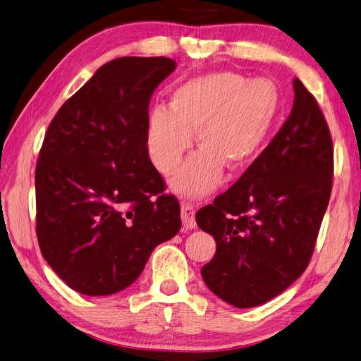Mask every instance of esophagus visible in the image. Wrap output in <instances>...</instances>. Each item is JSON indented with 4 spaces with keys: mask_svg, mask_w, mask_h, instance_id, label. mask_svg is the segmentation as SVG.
Masks as SVG:
<instances>
[{
    "mask_svg": "<svg viewBox=\"0 0 361 361\" xmlns=\"http://www.w3.org/2000/svg\"><path fill=\"white\" fill-rule=\"evenodd\" d=\"M180 217H182V226H184V230L197 228V222H195V209H193V206L182 204Z\"/></svg>",
    "mask_w": 361,
    "mask_h": 361,
    "instance_id": "obj_1",
    "label": "esophagus"
}]
</instances>
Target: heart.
<instances>
[{"instance_id": "b5f03b06", "label": "heart", "mask_w": 361, "mask_h": 361, "mask_svg": "<svg viewBox=\"0 0 361 361\" xmlns=\"http://www.w3.org/2000/svg\"><path fill=\"white\" fill-rule=\"evenodd\" d=\"M279 111L280 94L269 80L247 81L232 72L195 76L173 91L169 109L149 111L147 152L159 173L171 174L197 133L202 150L179 169L171 185L185 197H203L221 180L224 164L241 169L257 157Z\"/></svg>"}]
</instances>
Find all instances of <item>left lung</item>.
I'll return each mask as SVG.
<instances>
[{
	"instance_id": "obj_1",
	"label": "left lung",
	"mask_w": 361,
	"mask_h": 361,
	"mask_svg": "<svg viewBox=\"0 0 361 361\" xmlns=\"http://www.w3.org/2000/svg\"><path fill=\"white\" fill-rule=\"evenodd\" d=\"M333 142L315 97L294 80L288 120L245 174L197 224L214 236L202 276L227 304H265L293 285L314 252L331 195Z\"/></svg>"
}]
</instances>
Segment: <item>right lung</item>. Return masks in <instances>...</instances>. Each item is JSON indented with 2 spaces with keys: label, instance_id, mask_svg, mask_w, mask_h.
Instances as JSON below:
<instances>
[{
  "label": "right lung",
  "instance_id": "right-lung-1",
  "mask_svg": "<svg viewBox=\"0 0 361 361\" xmlns=\"http://www.w3.org/2000/svg\"><path fill=\"white\" fill-rule=\"evenodd\" d=\"M168 57H120L100 67L51 121L35 173L37 236L51 269L86 296L139 279L155 247L180 230V206L145 145L153 91Z\"/></svg>",
  "mask_w": 361,
  "mask_h": 361
}]
</instances>
